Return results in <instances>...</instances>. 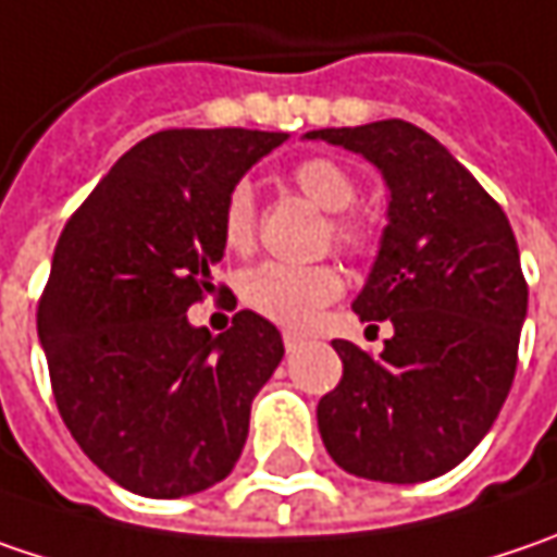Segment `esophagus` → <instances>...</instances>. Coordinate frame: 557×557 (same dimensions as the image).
Returning <instances> with one entry per match:
<instances>
[{"mask_svg":"<svg viewBox=\"0 0 557 557\" xmlns=\"http://www.w3.org/2000/svg\"><path fill=\"white\" fill-rule=\"evenodd\" d=\"M283 346H286V349H289V352H293V349H296V346H299V337H296V334H289V331H286V334H283Z\"/></svg>","mask_w":557,"mask_h":557,"instance_id":"obj_1","label":"esophagus"}]
</instances>
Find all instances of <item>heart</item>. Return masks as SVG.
I'll return each instance as SVG.
<instances>
[{
	"label": "heart",
	"instance_id": "heart-1",
	"mask_svg": "<svg viewBox=\"0 0 557 557\" xmlns=\"http://www.w3.org/2000/svg\"><path fill=\"white\" fill-rule=\"evenodd\" d=\"M289 182L321 211L334 213L331 233H334L337 246L346 251H362L372 243L369 223L356 213H346L356 205L359 185L344 163H337L331 157H309L293 166ZM220 233H223V243L233 251H248L255 246L258 201H255V188L248 182H236L230 188V195L223 201V213H220ZM239 289H243L246 306H251L258 314L277 321L283 327H306L318 314V309H324L327 302H334L344 293V277L327 264L296 268V264L268 261V264L251 268L243 277Z\"/></svg>",
	"mask_w": 557,
	"mask_h": 557
}]
</instances>
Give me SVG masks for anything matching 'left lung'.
I'll return each mask as SVG.
<instances>
[{
  "label": "left lung",
  "mask_w": 557,
  "mask_h": 557,
  "mask_svg": "<svg viewBox=\"0 0 557 557\" xmlns=\"http://www.w3.org/2000/svg\"><path fill=\"white\" fill-rule=\"evenodd\" d=\"M387 185V226L352 311L391 321L381 356L334 341L341 384L318 400L334 463L375 482L454 470L505 407L527 321V280L505 211L450 150L404 119L318 128Z\"/></svg>",
  "instance_id": "1"
}]
</instances>
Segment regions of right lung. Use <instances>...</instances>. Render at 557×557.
<instances>
[{
  "mask_svg": "<svg viewBox=\"0 0 557 557\" xmlns=\"http://www.w3.org/2000/svg\"><path fill=\"white\" fill-rule=\"evenodd\" d=\"M286 132L173 128L122 153L65 223L37 309L55 407L82 450L145 498L226 479L255 394L283 359L255 311L213 337L188 306L213 289L230 188Z\"/></svg>",
  "mask_w": 557,
  "mask_h": 557,
  "instance_id": "add662e5",
  "label": "right lung"
}]
</instances>
